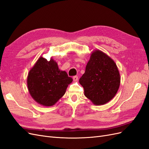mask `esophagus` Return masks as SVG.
<instances>
[{
  "label": "esophagus",
  "instance_id": "34e87169",
  "mask_svg": "<svg viewBox=\"0 0 149 149\" xmlns=\"http://www.w3.org/2000/svg\"><path fill=\"white\" fill-rule=\"evenodd\" d=\"M73 81L74 82H76V81H78V77L77 76H73Z\"/></svg>",
  "mask_w": 149,
  "mask_h": 149
}]
</instances>
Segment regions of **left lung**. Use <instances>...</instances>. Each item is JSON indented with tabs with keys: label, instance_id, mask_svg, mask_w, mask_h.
Masks as SVG:
<instances>
[{
	"label": "left lung",
	"instance_id": "left-lung-1",
	"mask_svg": "<svg viewBox=\"0 0 149 149\" xmlns=\"http://www.w3.org/2000/svg\"><path fill=\"white\" fill-rule=\"evenodd\" d=\"M84 95L95 105L110 101L118 92L120 74L114 60L99 49L93 51L86 66L85 73L79 80Z\"/></svg>",
	"mask_w": 149,
	"mask_h": 149
}]
</instances>
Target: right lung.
Instances as JSON below:
<instances>
[{"label":"right lung","instance_id":"obj_1","mask_svg":"<svg viewBox=\"0 0 149 149\" xmlns=\"http://www.w3.org/2000/svg\"><path fill=\"white\" fill-rule=\"evenodd\" d=\"M73 79L58 68L56 61L40 56L28 74L27 87L30 96L43 106H52L64 95Z\"/></svg>","mask_w":149,"mask_h":149}]
</instances>
